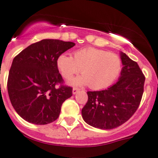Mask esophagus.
Masks as SVG:
<instances>
[{
	"label": "esophagus",
	"mask_w": 158,
	"mask_h": 158,
	"mask_svg": "<svg viewBox=\"0 0 158 158\" xmlns=\"http://www.w3.org/2000/svg\"><path fill=\"white\" fill-rule=\"evenodd\" d=\"M79 91H80V89H77V88H73V94H77V93L79 92Z\"/></svg>",
	"instance_id": "obj_1"
}]
</instances>
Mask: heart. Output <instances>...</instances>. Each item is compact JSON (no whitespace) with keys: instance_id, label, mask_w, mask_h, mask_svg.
<instances>
[{"instance_id":"heart-1","label":"heart","mask_w":158,"mask_h":158,"mask_svg":"<svg viewBox=\"0 0 158 158\" xmlns=\"http://www.w3.org/2000/svg\"><path fill=\"white\" fill-rule=\"evenodd\" d=\"M61 75L69 79L81 69L82 76L71 81L74 85H87L94 90L110 87L119 77L122 69L118 55L96 48H85L75 51L73 57L61 54L56 60Z\"/></svg>"}]
</instances>
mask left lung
<instances>
[{"label":"left lung","instance_id":"1","mask_svg":"<svg viewBox=\"0 0 158 158\" xmlns=\"http://www.w3.org/2000/svg\"><path fill=\"white\" fill-rule=\"evenodd\" d=\"M123 64L119 80L107 89L89 91L81 110L86 123L101 129L117 128L137 111L144 92L145 77L139 65L121 52Z\"/></svg>","mask_w":158,"mask_h":158}]
</instances>
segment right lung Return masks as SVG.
Masks as SVG:
<instances>
[{
    "mask_svg": "<svg viewBox=\"0 0 158 158\" xmlns=\"http://www.w3.org/2000/svg\"><path fill=\"white\" fill-rule=\"evenodd\" d=\"M74 45L70 41L44 39L15 56L8 77V94L23 119L46 125L58 118L63 102L73 95V88L63 85L56 60Z\"/></svg>",
    "mask_w": 158,
    "mask_h": 158,
    "instance_id": "add662e5",
    "label": "right lung"
}]
</instances>
